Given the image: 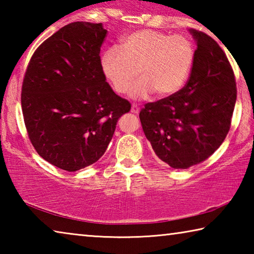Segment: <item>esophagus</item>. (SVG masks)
<instances>
[{
    "mask_svg": "<svg viewBox=\"0 0 254 254\" xmlns=\"http://www.w3.org/2000/svg\"><path fill=\"white\" fill-rule=\"evenodd\" d=\"M131 112H132V113H135V114H137V113H139V112H140V107L137 106L136 104H132Z\"/></svg>",
    "mask_w": 254,
    "mask_h": 254,
    "instance_id": "1",
    "label": "esophagus"
}]
</instances>
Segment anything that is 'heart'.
Instances as JSON below:
<instances>
[{
	"instance_id": "heart-1",
	"label": "heart",
	"mask_w": 254,
	"mask_h": 254,
	"mask_svg": "<svg viewBox=\"0 0 254 254\" xmlns=\"http://www.w3.org/2000/svg\"><path fill=\"white\" fill-rule=\"evenodd\" d=\"M194 60V45L187 37L140 30L124 38L121 50L105 51L101 65L115 93L126 94L139 74L141 80L131 91L132 97L144 98L152 92L168 97L182 89Z\"/></svg>"
}]
</instances>
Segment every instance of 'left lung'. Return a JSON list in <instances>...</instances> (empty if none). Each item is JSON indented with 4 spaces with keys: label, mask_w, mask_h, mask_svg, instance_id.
<instances>
[{
    "label": "left lung",
    "mask_w": 254,
    "mask_h": 254,
    "mask_svg": "<svg viewBox=\"0 0 254 254\" xmlns=\"http://www.w3.org/2000/svg\"><path fill=\"white\" fill-rule=\"evenodd\" d=\"M190 32L197 49L186 85L147 103L139 115L158 158L175 169L198 165L220 148L236 102L235 76L225 53L206 33Z\"/></svg>",
    "instance_id": "1"
}]
</instances>
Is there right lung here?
Masks as SVG:
<instances>
[{
	"label": "right lung",
	"instance_id": "right-lung-1",
	"mask_svg": "<svg viewBox=\"0 0 254 254\" xmlns=\"http://www.w3.org/2000/svg\"><path fill=\"white\" fill-rule=\"evenodd\" d=\"M102 23L72 22L34 51L21 105L28 136L40 157L67 171L100 159L130 102L113 92L102 70Z\"/></svg>",
	"mask_w": 254,
	"mask_h": 254
}]
</instances>
